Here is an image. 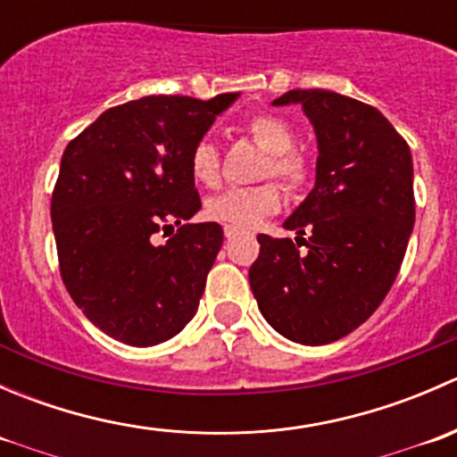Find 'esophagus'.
<instances>
[{
  "label": "esophagus",
  "instance_id": "obj_1",
  "mask_svg": "<svg viewBox=\"0 0 457 457\" xmlns=\"http://www.w3.org/2000/svg\"><path fill=\"white\" fill-rule=\"evenodd\" d=\"M223 234H225V238H237L238 234H241V229L234 228V225H225V228H223Z\"/></svg>",
  "mask_w": 457,
  "mask_h": 457
}]
</instances>
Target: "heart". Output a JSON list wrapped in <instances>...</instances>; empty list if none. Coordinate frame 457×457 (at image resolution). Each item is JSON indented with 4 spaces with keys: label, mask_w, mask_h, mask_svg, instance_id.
Instances as JSON below:
<instances>
[{
    "label": "heart",
    "mask_w": 457,
    "mask_h": 457,
    "mask_svg": "<svg viewBox=\"0 0 457 457\" xmlns=\"http://www.w3.org/2000/svg\"><path fill=\"white\" fill-rule=\"evenodd\" d=\"M247 132L270 154L265 177H276L289 187L301 190L312 181V163L303 152L294 150V130L274 114H256L247 123ZM190 174L203 187H216L220 181V156L212 141L203 139L190 152ZM283 205L280 190L274 183L254 187H229L205 203V214L219 223L234 228H256Z\"/></svg>",
    "instance_id": "heart-1"
}]
</instances>
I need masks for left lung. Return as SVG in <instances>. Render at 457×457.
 <instances>
[{
	"label": "left lung",
	"mask_w": 457,
	"mask_h": 457,
	"mask_svg": "<svg viewBox=\"0 0 457 457\" xmlns=\"http://www.w3.org/2000/svg\"><path fill=\"white\" fill-rule=\"evenodd\" d=\"M318 141L316 183L283 223L304 236L258 234L250 287L262 318L285 338L327 345L352 334L385 301L416 220L407 141L371 105L331 90H289ZM304 241V239H303Z\"/></svg>",
	"instance_id": "8db88e82"
}]
</instances>
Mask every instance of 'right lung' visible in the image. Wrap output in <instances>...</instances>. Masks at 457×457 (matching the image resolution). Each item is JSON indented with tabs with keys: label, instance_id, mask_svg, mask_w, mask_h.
Segmentation results:
<instances>
[{
	"label": "right lung",
	"instance_id": "1",
	"mask_svg": "<svg viewBox=\"0 0 457 457\" xmlns=\"http://www.w3.org/2000/svg\"><path fill=\"white\" fill-rule=\"evenodd\" d=\"M238 99L152 95L110 108L66 145L50 203L59 270L95 327L132 347L177 336L223 245L201 210L190 152ZM179 229L156 246L154 234Z\"/></svg>",
	"mask_w": 457,
	"mask_h": 457
}]
</instances>
